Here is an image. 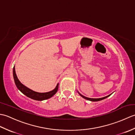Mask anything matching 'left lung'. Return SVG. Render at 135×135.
I'll list each match as a JSON object with an SVG mask.
<instances>
[{"mask_svg":"<svg viewBox=\"0 0 135 135\" xmlns=\"http://www.w3.org/2000/svg\"><path fill=\"white\" fill-rule=\"evenodd\" d=\"M79 93V92H78ZM79 94H80V96H81L82 97H84V99H86V100H90V101H91V102H97V101H100V100H103V99H105V98H107V97H108V96H110L111 94H109V95H108V96H105V97H102V98H99V99H93V98H89V97H85V96H83V95H82L81 94H80L79 93Z\"/></svg>","mask_w":135,"mask_h":135,"instance_id":"obj_1","label":"left lung"}]
</instances>
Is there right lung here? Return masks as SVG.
<instances>
[{"label": "right lung", "mask_w": 135, "mask_h": 135, "mask_svg": "<svg viewBox=\"0 0 135 135\" xmlns=\"http://www.w3.org/2000/svg\"><path fill=\"white\" fill-rule=\"evenodd\" d=\"M13 77L14 79V82H15V84L16 85L17 88L21 91V92L24 94L25 96L30 97V98L35 100H39V101H42V100H46L50 98L52 96H53L54 94L56 93V92L59 89V84L57 85V86L54 90H51L49 92L46 93H39L36 92V91H34L28 88L27 87L25 86L24 85H22L21 82H20L18 78L16 75V71H15V68H13Z\"/></svg>", "instance_id": "right-lung-1"}]
</instances>
